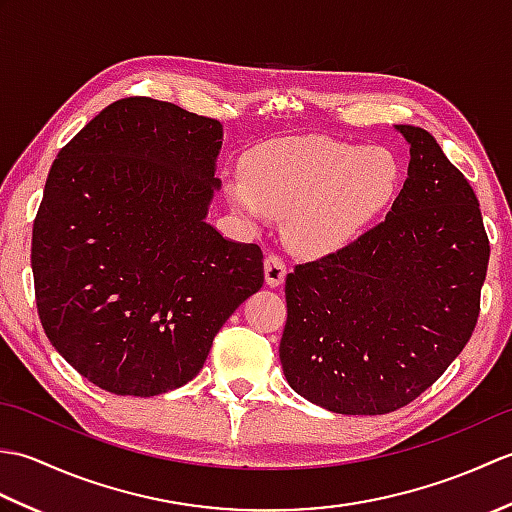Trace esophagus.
<instances>
[{
	"label": "esophagus",
	"mask_w": 512,
	"mask_h": 512,
	"mask_svg": "<svg viewBox=\"0 0 512 512\" xmlns=\"http://www.w3.org/2000/svg\"><path fill=\"white\" fill-rule=\"evenodd\" d=\"M264 273H266V284L270 288H277L284 284V279L288 275V268H286V262L281 259L279 255L270 253L266 259H264Z\"/></svg>",
	"instance_id": "obj_1"
}]
</instances>
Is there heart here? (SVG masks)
I'll list each match as a JSON object with an SVG mask.
<instances>
[{
    "mask_svg": "<svg viewBox=\"0 0 512 512\" xmlns=\"http://www.w3.org/2000/svg\"><path fill=\"white\" fill-rule=\"evenodd\" d=\"M402 162L385 145H354L328 136L284 138L255 149L244 180L228 195L237 211L262 220L284 215L286 242L301 255L341 250L394 202Z\"/></svg>",
    "mask_w": 512,
    "mask_h": 512,
    "instance_id": "1",
    "label": "heart"
}]
</instances>
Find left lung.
<instances>
[{"instance_id": "obj_1", "label": "left lung", "mask_w": 512, "mask_h": 512, "mask_svg": "<svg viewBox=\"0 0 512 512\" xmlns=\"http://www.w3.org/2000/svg\"><path fill=\"white\" fill-rule=\"evenodd\" d=\"M396 129L411 160L385 220L286 277L279 358L288 385L345 416L416 400L480 317L491 255L480 202L427 129Z\"/></svg>"}]
</instances>
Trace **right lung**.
Instances as JSON below:
<instances>
[{
  "mask_svg": "<svg viewBox=\"0 0 512 512\" xmlns=\"http://www.w3.org/2000/svg\"><path fill=\"white\" fill-rule=\"evenodd\" d=\"M222 125L149 96L94 116L48 173L32 226L43 330L116 396H158L198 376L226 319L264 286L257 244L206 213Z\"/></svg>",
  "mask_w": 512,
  "mask_h": 512,
  "instance_id": "right-lung-1",
  "label": "right lung"
}]
</instances>
